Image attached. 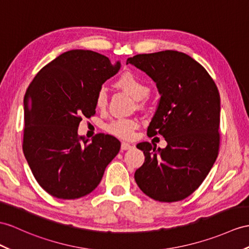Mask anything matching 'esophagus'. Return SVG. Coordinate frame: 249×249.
I'll return each mask as SVG.
<instances>
[{
  "label": "esophagus",
  "instance_id": "obj_1",
  "mask_svg": "<svg viewBox=\"0 0 249 249\" xmlns=\"http://www.w3.org/2000/svg\"><path fill=\"white\" fill-rule=\"evenodd\" d=\"M133 148V145L128 143V142H123L121 143V150L123 151H126V150H130Z\"/></svg>",
  "mask_w": 249,
  "mask_h": 249
}]
</instances>
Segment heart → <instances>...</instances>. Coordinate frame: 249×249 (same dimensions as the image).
Wrapping results in <instances>:
<instances>
[{"label": "heart", "mask_w": 249, "mask_h": 249, "mask_svg": "<svg viewBox=\"0 0 249 249\" xmlns=\"http://www.w3.org/2000/svg\"><path fill=\"white\" fill-rule=\"evenodd\" d=\"M116 86L132 96L135 100H142L150 94V89L141 78L131 71H125L116 80ZM96 107L104 110L107 105V92L106 88H100L95 97ZM138 128V121L133 118H121L113 120L107 124L106 130L110 134L121 139H131Z\"/></svg>", "instance_id": "obj_1"}]
</instances>
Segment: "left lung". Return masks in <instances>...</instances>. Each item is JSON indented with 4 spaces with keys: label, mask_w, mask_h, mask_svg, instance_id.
Wrapping results in <instances>:
<instances>
[{
    "label": "left lung",
    "mask_w": 249,
    "mask_h": 249,
    "mask_svg": "<svg viewBox=\"0 0 249 249\" xmlns=\"http://www.w3.org/2000/svg\"><path fill=\"white\" fill-rule=\"evenodd\" d=\"M144 71L156 83L160 99L148 126L167 142L156 149L138 143L143 165L135 171L145 196L160 202H178L195 192L207 177L220 145V94L203 66L177 51L141 53L126 64Z\"/></svg>",
    "instance_id": "1"
}]
</instances>
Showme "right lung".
Returning <instances> with one entry per match:
<instances>
[{
	"label": "right lung",
	"instance_id": "add662e5",
	"mask_svg": "<svg viewBox=\"0 0 249 249\" xmlns=\"http://www.w3.org/2000/svg\"><path fill=\"white\" fill-rule=\"evenodd\" d=\"M120 62L92 51L71 50L46 64L24 97L23 152L35 178L51 196L75 199L99 185L120 150L111 135H78L82 116L95 114V97Z\"/></svg>",
	"mask_w": 249,
	"mask_h": 249
}]
</instances>
